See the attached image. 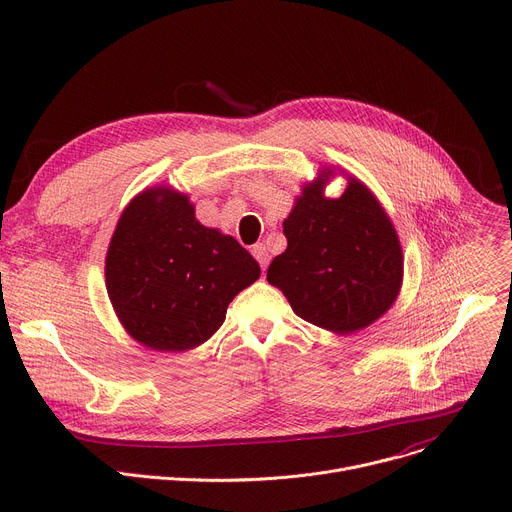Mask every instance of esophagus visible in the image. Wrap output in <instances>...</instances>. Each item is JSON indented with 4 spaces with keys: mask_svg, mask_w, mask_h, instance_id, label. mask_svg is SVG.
<instances>
[{
    "mask_svg": "<svg viewBox=\"0 0 512 512\" xmlns=\"http://www.w3.org/2000/svg\"><path fill=\"white\" fill-rule=\"evenodd\" d=\"M251 253H253V257L257 259V263L261 265V269L265 271V269H267V265H269V253H267V247H265L263 243H257V245H253Z\"/></svg>",
    "mask_w": 512,
    "mask_h": 512,
    "instance_id": "34e87169",
    "label": "esophagus"
}]
</instances>
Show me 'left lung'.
Masks as SVG:
<instances>
[{
    "label": "left lung",
    "instance_id": "left-lung-1",
    "mask_svg": "<svg viewBox=\"0 0 512 512\" xmlns=\"http://www.w3.org/2000/svg\"><path fill=\"white\" fill-rule=\"evenodd\" d=\"M322 186H306L283 221L287 249L271 261L267 281L302 320L350 334L393 306L403 255L389 216L358 180L334 200Z\"/></svg>",
    "mask_w": 512,
    "mask_h": 512
}]
</instances>
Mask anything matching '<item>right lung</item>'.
<instances>
[{"mask_svg": "<svg viewBox=\"0 0 512 512\" xmlns=\"http://www.w3.org/2000/svg\"><path fill=\"white\" fill-rule=\"evenodd\" d=\"M259 275L247 249L202 227L184 194L162 188L129 202L105 263L107 294L125 330L168 352L208 340Z\"/></svg>", "mask_w": 512, "mask_h": 512, "instance_id": "right-lung-1", "label": "right lung"}]
</instances>
